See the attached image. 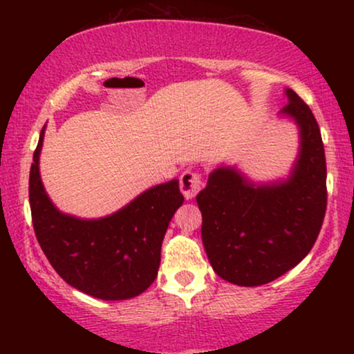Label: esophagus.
<instances>
[{
    "label": "esophagus",
    "mask_w": 354,
    "mask_h": 354,
    "mask_svg": "<svg viewBox=\"0 0 354 354\" xmlns=\"http://www.w3.org/2000/svg\"><path fill=\"white\" fill-rule=\"evenodd\" d=\"M201 185H203L201 174L198 171H191V169H186V171L181 174L180 188H181L183 196H185L186 200H193V198L196 196L198 193H200Z\"/></svg>",
    "instance_id": "1"
}]
</instances>
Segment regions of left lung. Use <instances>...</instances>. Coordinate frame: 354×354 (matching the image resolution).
<instances>
[{"label": "left lung", "instance_id": "1", "mask_svg": "<svg viewBox=\"0 0 354 354\" xmlns=\"http://www.w3.org/2000/svg\"><path fill=\"white\" fill-rule=\"evenodd\" d=\"M283 115L299 126L301 148L284 183L254 186L218 168L196 196L201 238L214 273L238 286H259L295 268L311 251L326 213V158L318 121L293 89Z\"/></svg>", "mask_w": 354, "mask_h": 354}]
</instances>
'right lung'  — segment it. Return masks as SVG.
<instances>
[{
	"label": "right lung",
	"instance_id": "1",
	"mask_svg": "<svg viewBox=\"0 0 354 354\" xmlns=\"http://www.w3.org/2000/svg\"><path fill=\"white\" fill-rule=\"evenodd\" d=\"M39 135L30 169V206L36 239L70 286L116 301L141 295L156 279L161 243L185 201L178 180L153 186L111 216L78 219L53 206L39 178Z\"/></svg>",
	"mask_w": 354,
	"mask_h": 354
}]
</instances>
